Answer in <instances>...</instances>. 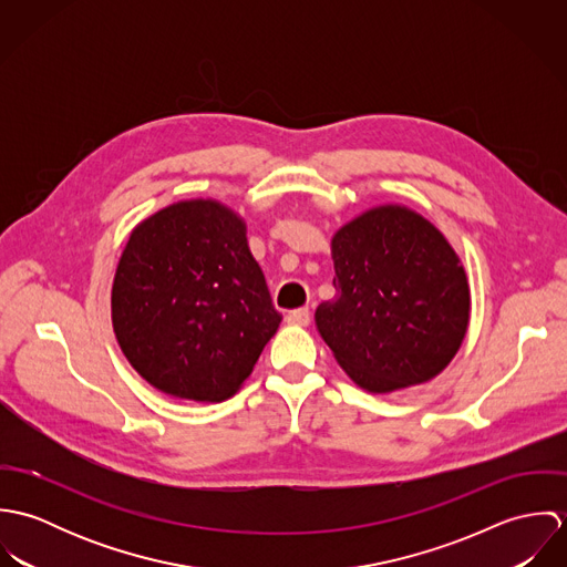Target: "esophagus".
<instances>
[{
	"mask_svg": "<svg viewBox=\"0 0 567 567\" xmlns=\"http://www.w3.org/2000/svg\"><path fill=\"white\" fill-rule=\"evenodd\" d=\"M288 323L292 324H310V319H312V315H310V310L308 308H299V310H292V312H288Z\"/></svg>",
	"mask_w": 567,
	"mask_h": 567,
	"instance_id": "1",
	"label": "esophagus"
}]
</instances>
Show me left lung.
<instances>
[{
    "label": "left lung",
    "mask_w": 567,
    "mask_h": 567,
    "mask_svg": "<svg viewBox=\"0 0 567 567\" xmlns=\"http://www.w3.org/2000/svg\"><path fill=\"white\" fill-rule=\"evenodd\" d=\"M336 297L317 308V327L347 375L371 393H391L439 375L470 323L465 268L423 216L375 207L331 240Z\"/></svg>",
    "instance_id": "1"
}]
</instances>
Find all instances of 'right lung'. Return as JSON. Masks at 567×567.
<instances>
[{
    "instance_id": "obj_1",
    "label": "right lung",
    "mask_w": 567,
    "mask_h": 567,
    "mask_svg": "<svg viewBox=\"0 0 567 567\" xmlns=\"http://www.w3.org/2000/svg\"><path fill=\"white\" fill-rule=\"evenodd\" d=\"M111 310L133 369L194 402L231 398L281 323L243 218L216 200L176 203L135 227Z\"/></svg>"
}]
</instances>
